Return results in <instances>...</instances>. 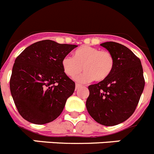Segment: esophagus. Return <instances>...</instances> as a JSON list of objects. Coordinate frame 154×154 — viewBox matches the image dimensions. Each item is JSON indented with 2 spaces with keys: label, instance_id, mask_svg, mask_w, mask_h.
I'll list each match as a JSON object with an SVG mask.
<instances>
[{
  "label": "esophagus",
  "instance_id": "34e87169",
  "mask_svg": "<svg viewBox=\"0 0 154 154\" xmlns=\"http://www.w3.org/2000/svg\"><path fill=\"white\" fill-rule=\"evenodd\" d=\"M81 87H82V85L78 84V83H76V84H75V90L79 89V88H81Z\"/></svg>",
  "mask_w": 154,
  "mask_h": 154
}]
</instances>
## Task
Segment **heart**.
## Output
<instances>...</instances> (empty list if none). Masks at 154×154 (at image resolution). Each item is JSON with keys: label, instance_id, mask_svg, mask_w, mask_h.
<instances>
[{"label": "heart", "instance_id": "heart-1", "mask_svg": "<svg viewBox=\"0 0 154 154\" xmlns=\"http://www.w3.org/2000/svg\"><path fill=\"white\" fill-rule=\"evenodd\" d=\"M63 72L66 75L72 77L83 70V74L76 75L74 79L86 82L94 79L101 82L111 74L115 66V59L108 51L90 46H83L75 51L73 57L66 56L62 60Z\"/></svg>", "mask_w": 154, "mask_h": 154}]
</instances>
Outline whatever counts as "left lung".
<instances>
[{
  "instance_id": "left-lung-1",
  "label": "left lung",
  "mask_w": 154,
  "mask_h": 154,
  "mask_svg": "<svg viewBox=\"0 0 154 154\" xmlns=\"http://www.w3.org/2000/svg\"><path fill=\"white\" fill-rule=\"evenodd\" d=\"M112 54L115 66L104 81L88 86V114L105 126L119 125L133 115L144 88L141 62L125 46L115 42L101 43Z\"/></svg>"
}]
</instances>
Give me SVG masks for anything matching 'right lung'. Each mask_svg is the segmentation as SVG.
<instances>
[{"label": "right lung", "mask_w": 154, "mask_h": 154, "mask_svg": "<svg viewBox=\"0 0 154 154\" xmlns=\"http://www.w3.org/2000/svg\"><path fill=\"white\" fill-rule=\"evenodd\" d=\"M77 46L46 39L33 43L17 57L10 88L25 120L44 125L60 116L75 86L63 72L62 60Z\"/></svg>", "instance_id": "1"}]
</instances>
